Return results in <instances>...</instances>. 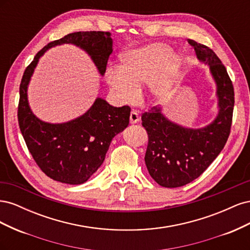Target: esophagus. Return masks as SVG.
<instances>
[{
  "label": "esophagus",
  "instance_id": "34e87169",
  "mask_svg": "<svg viewBox=\"0 0 250 250\" xmlns=\"http://www.w3.org/2000/svg\"><path fill=\"white\" fill-rule=\"evenodd\" d=\"M129 120H130V123L131 124H137V123H139V121H140V117H139V115L135 111H131L130 112V118H129Z\"/></svg>",
  "mask_w": 250,
  "mask_h": 250
}]
</instances>
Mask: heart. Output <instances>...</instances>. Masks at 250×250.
<instances>
[{
    "mask_svg": "<svg viewBox=\"0 0 250 250\" xmlns=\"http://www.w3.org/2000/svg\"><path fill=\"white\" fill-rule=\"evenodd\" d=\"M180 67L181 57L169 44L151 42L121 55L119 67H109L105 80L120 103H133L146 83L151 98L160 102L173 93Z\"/></svg>",
    "mask_w": 250,
    "mask_h": 250,
    "instance_id": "heart-1",
    "label": "heart"
}]
</instances>
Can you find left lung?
<instances>
[{"label":"left lung","mask_w":250,"mask_h":250,"mask_svg":"<svg viewBox=\"0 0 250 250\" xmlns=\"http://www.w3.org/2000/svg\"><path fill=\"white\" fill-rule=\"evenodd\" d=\"M199 62L209 66L216 83L218 115L206 127L187 128L166 118L157 106L142 115L148 133L145 163L150 176L165 188L183 187L199 177L224 148L230 133L234 93L228 71L215 52L193 40Z\"/></svg>","instance_id":"1"}]
</instances>
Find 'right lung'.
Masks as SVG:
<instances>
[{
    "label": "right lung",
    "mask_w": 250,
    "mask_h": 250,
    "mask_svg": "<svg viewBox=\"0 0 250 250\" xmlns=\"http://www.w3.org/2000/svg\"><path fill=\"white\" fill-rule=\"evenodd\" d=\"M63 43L84 50L102 76L106 71L112 52L109 32H74L49 42L22 75L18 119L29 152L41 170L59 183L81 185L103 164L111 140L129 124L130 107L111 106L102 98H97L85 113L69 122L52 124L37 118L29 106L28 84L43 53Z\"/></svg>",
    "instance_id": "right-lung-1"
}]
</instances>
